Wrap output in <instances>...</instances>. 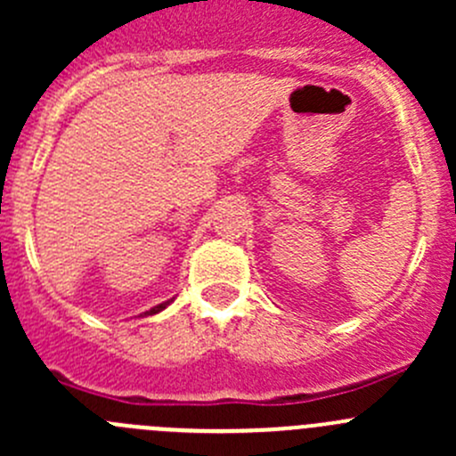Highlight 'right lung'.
I'll list each match as a JSON object with an SVG mask.
<instances>
[{
  "instance_id": "right-lung-1",
  "label": "right lung",
  "mask_w": 456,
  "mask_h": 456,
  "mask_svg": "<svg viewBox=\"0 0 456 456\" xmlns=\"http://www.w3.org/2000/svg\"><path fill=\"white\" fill-rule=\"evenodd\" d=\"M167 305H169V300H167V302H163V305L154 306V309H150V311H147V314H145V315H154V314H159V311H163V309H165V306H167Z\"/></svg>"
}]
</instances>
